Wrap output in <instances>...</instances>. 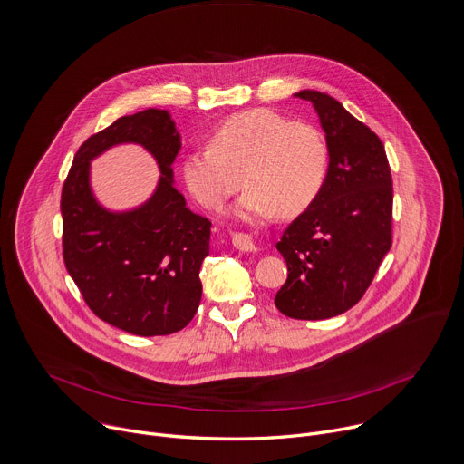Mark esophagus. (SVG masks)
<instances>
[{
	"mask_svg": "<svg viewBox=\"0 0 464 464\" xmlns=\"http://www.w3.org/2000/svg\"><path fill=\"white\" fill-rule=\"evenodd\" d=\"M231 240H233V246H235L237 249H240V251H247V253L258 251L256 240H255V237L249 235V233H233Z\"/></svg>",
	"mask_w": 464,
	"mask_h": 464,
	"instance_id": "1",
	"label": "esophagus"
}]
</instances>
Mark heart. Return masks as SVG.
<instances>
[{
    "instance_id": "1",
    "label": "heart",
    "mask_w": 464,
    "mask_h": 464,
    "mask_svg": "<svg viewBox=\"0 0 464 464\" xmlns=\"http://www.w3.org/2000/svg\"><path fill=\"white\" fill-rule=\"evenodd\" d=\"M328 159L315 125L271 109H249L217 125L209 145L186 154L182 179L208 209L220 208L244 180L247 191L235 209L238 217H295L321 193Z\"/></svg>"
}]
</instances>
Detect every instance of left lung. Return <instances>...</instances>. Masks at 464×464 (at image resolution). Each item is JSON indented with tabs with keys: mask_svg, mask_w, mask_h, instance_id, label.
<instances>
[{
	"mask_svg": "<svg viewBox=\"0 0 464 464\" xmlns=\"http://www.w3.org/2000/svg\"><path fill=\"white\" fill-rule=\"evenodd\" d=\"M326 132L330 164L317 198L282 233L287 280L275 296L285 317L323 321L353 307L392 247L393 188L381 138L341 102L300 91Z\"/></svg>",
	"mask_w": 464,
	"mask_h": 464,
	"instance_id": "8db88e82",
	"label": "left lung"
}]
</instances>
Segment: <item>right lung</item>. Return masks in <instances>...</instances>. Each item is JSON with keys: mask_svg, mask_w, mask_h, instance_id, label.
I'll return each instance as SVG.
<instances>
[{"mask_svg": "<svg viewBox=\"0 0 464 464\" xmlns=\"http://www.w3.org/2000/svg\"><path fill=\"white\" fill-rule=\"evenodd\" d=\"M118 142L147 148L163 173L147 203L121 214L100 207L90 189V160ZM180 147L168 111L121 116L82 143L62 189L69 275L96 317L140 337L180 332L202 298L200 266L209 255L211 222L193 213L173 186Z\"/></svg>", "mask_w": 464, "mask_h": 464, "instance_id": "right-lung-1", "label": "right lung"}]
</instances>
